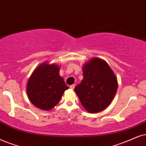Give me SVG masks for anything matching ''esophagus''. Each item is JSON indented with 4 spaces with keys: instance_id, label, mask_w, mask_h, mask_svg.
<instances>
[{
    "instance_id": "34e87169",
    "label": "esophagus",
    "mask_w": 146,
    "mask_h": 146,
    "mask_svg": "<svg viewBox=\"0 0 146 146\" xmlns=\"http://www.w3.org/2000/svg\"><path fill=\"white\" fill-rule=\"evenodd\" d=\"M75 84H73V85H71V86H69V88H71V89H72V90H73L75 88Z\"/></svg>"
}]
</instances>
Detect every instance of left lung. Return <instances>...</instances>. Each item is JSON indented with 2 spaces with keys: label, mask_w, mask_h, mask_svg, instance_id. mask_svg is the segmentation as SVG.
Instances as JSON below:
<instances>
[{
  "label": "left lung",
  "mask_w": 146,
  "mask_h": 146,
  "mask_svg": "<svg viewBox=\"0 0 146 146\" xmlns=\"http://www.w3.org/2000/svg\"><path fill=\"white\" fill-rule=\"evenodd\" d=\"M84 79L75 88L82 106L90 113L104 110L110 104L117 92L115 75L108 63L94 58L84 67Z\"/></svg>",
  "instance_id": "left-lung-1"
}]
</instances>
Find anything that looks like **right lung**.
<instances>
[{
	"instance_id": "obj_1",
	"label": "right lung",
	"mask_w": 146,
	"mask_h": 146,
	"mask_svg": "<svg viewBox=\"0 0 146 146\" xmlns=\"http://www.w3.org/2000/svg\"><path fill=\"white\" fill-rule=\"evenodd\" d=\"M69 88L59 75L56 64H42L32 73L27 85L30 102L37 108L49 110L58 104Z\"/></svg>"
}]
</instances>
